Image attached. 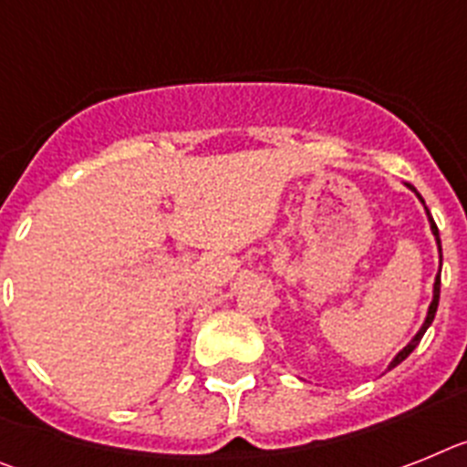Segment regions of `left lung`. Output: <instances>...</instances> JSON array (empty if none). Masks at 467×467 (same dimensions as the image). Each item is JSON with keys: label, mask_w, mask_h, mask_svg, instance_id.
Returning <instances> with one entry per match:
<instances>
[{"label": "left lung", "mask_w": 467, "mask_h": 467, "mask_svg": "<svg viewBox=\"0 0 467 467\" xmlns=\"http://www.w3.org/2000/svg\"><path fill=\"white\" fill-rule=\"evenodd\" d=\"M428 216H430V211H428ZM430 228H432V233H435V237H437V244H440V233H437V225H435V221H432V216H430ZM440 256H441V244H440ZM440 284H441V279H440V275H437V279H435V296H432V303H430V307H428V317H425V322H423V327H420L419 334L413 336L411 343H409V346L404 348V350L400 352V355H397L395 359H392L390 368H395L397 364L404 362V359H407V357L411 355L413 348L419 346L420 338H423V334H425V331H428V327H430V324H432V319H435L437 306H440Z\"/></svg>", "instance_id": "left-lung-1"}]
</instances>
